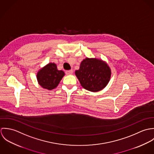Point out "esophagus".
Segmentation results:
<instances>
[{
    "label": "esophagus",
    "mask_w": 154,
    "mask_h": 154,
    "mask_svg": "<svg viewBox=\"0 0 154 154\" xmlns=\"http://www.w3.org/2000/svg\"><path fill=\"white\" fill-rule=\"evenodd\" d=\"M73 73V70H67L66 71V74L67 75H72Z\"/></svg>",
    "instance_id": "1"
}]
</instances>
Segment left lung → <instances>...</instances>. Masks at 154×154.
I'll return each instance as SVG.
<instances>
[{
    "label": "left lung",
    "mask_w": 154,
    "mask_h": 154,
    "mask_svg": "<svg viewBox=\"0 0 154 154\" xmlns=\"http://www.w3.org/2000/svg\"><path fill=\"white\" fill-rule=\"evenodd\" d=\"M75 75L81 86L91 92H98L109 84L111 70L106 62L97 58L84 59Z\"/></svg>",
    "instance_id": "1"
}]
</instances>
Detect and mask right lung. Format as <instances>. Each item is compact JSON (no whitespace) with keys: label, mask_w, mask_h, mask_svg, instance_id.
Wrapping results in <instances>:
<instances>
[{"label":"right lung","mask_w":154,"mask_h":154,"mask_svg":"<svg viewBox=\"0 0 154 154\" xmlns=\"http://www.w3.org/2000/svg\"><path fill=\"white\" fill-rule=\"evenodd\" d=\"M64 76L65 72L59 70L55 63H49L38 71L37 79L42 88L51 90L57 87Z\"/></svg>","instance_id":"obj_1"}]
</instances>
